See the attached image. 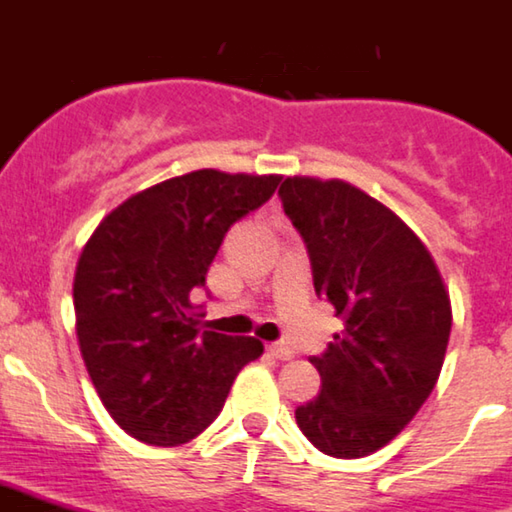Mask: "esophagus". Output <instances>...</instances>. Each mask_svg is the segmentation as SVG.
<instances>
[{
	"instance_id": "1",
	"label": "esophagus",
	"mask_w": 512,
	"mask_h": 512,
	"mask_svg": "<svg viewBox=\"0 0 512 512\" xmlns=\"http://www.w3.org/2000/svg\"><path fill=\"white\" fill-rule=\"evenodd\" d=\"M268 354L276 359H294V349L283 346V343H268Z\"/></svg>"
}]
</instances>
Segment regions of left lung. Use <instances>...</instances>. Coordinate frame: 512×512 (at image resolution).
<instances>
[{
	"instance_id": "left-lung-1",
	"label": "left lung",
	"mask_w": 512,
	"mask_h": 512,
	"mask_svg": "<svg viewBox=\"0 0 512 512\" xmlns=\"http://www.w3.org/2000/svg\"><path fill=\"white\" fill-rule=\"evenodd\" d=\"M278 195L307 242L317 296L343 317L328 351L312 356L322 390L296 424L325 455L364 458L435 388L453 325L448 286L427 244L354 184L286 176Z\"/></svg>"
}]
</instances>
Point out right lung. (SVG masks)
Instances as JSON below:
<instances>
[{"label": "right lung", "mask_w": 512, "mask_h": 512, "mask_svg": "<svg viewBox=\"0 0 512 512\" xmlns=\"http://www.w3.org/2000/svg\"><path fill=\"white\" fill-rule=\"evenodd\" d=\"M278 174L200 169L127 197L85 242L75 268V330L98 398L135 440L190 442L263 354L252 336L197 330L203 286L231 223L276 192Z\"/></svg>", "instance_id": "right-lung-1"}]
</instances>
